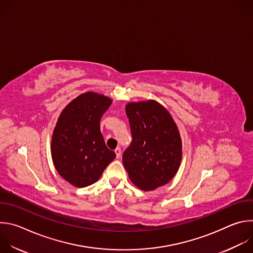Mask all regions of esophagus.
Here are the masks:
<instances>
[{"label": "esophagus", "instance_id": "1", "mask_svg": "<svg viewBox=\"0 0 253 253\" xmlns=\"http://www.w3.org/2000/svg\"><path fill=\"white\" fill-rule=\"evenodd\" d=\"M115 153H116V157L119 158V157L121 156V148H120V147H117V148L115 149Z\"/></svg>", "mask_w": 253, "mask_h": 253}]
</instances>
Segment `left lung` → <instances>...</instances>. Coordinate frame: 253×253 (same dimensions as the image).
<instances>
[{
	"label": "left lung",
	"mask_w": 253,
	"mask_h": 253,
	"mask_svg": "<svg viewBox=\"0 0 253 253\" xmlns=\"http://www.w3.org/2000/svg\"><path fill=\"white\" fill-rule=\"evenodd\" d=\"M132 141L122 160L131 181L150 191L168 183L181 163L182 143L169 112L149 100L126 106Z\"/></svg>",
	"instance_id": "1"
}]
</instances>
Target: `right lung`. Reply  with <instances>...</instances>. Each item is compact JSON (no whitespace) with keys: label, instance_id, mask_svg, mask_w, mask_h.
<instances>
[{"label":"right lung","instance_id":"right-lung-1","mask_svg":"<svg viewBox=\"0 0 253 253\" xmlns=\"http://www.w3.org/2000/svg\"><path fill=\"white\" fill-rule=\"evenodd\" d=\"M112 100L87 92L66 106L52 137V158L58 173L76 187H86L101 177L116 154L108 149L100 131L103 114Z\"/></svg>","mask_w":253,"mask_h":253}]
</instances>
